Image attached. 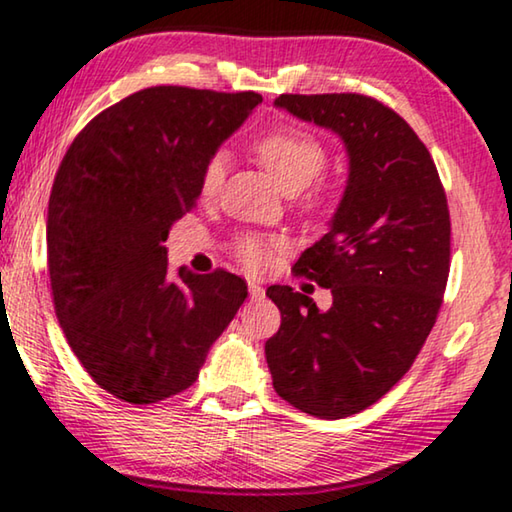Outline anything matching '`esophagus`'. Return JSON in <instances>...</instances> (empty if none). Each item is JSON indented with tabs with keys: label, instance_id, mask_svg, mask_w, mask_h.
I'll return each instance as SVG.
<instances>
[{
	"label": "esophagus",
	"instance_id": "1",
	"mask_svg": "<svg viewBox=\"0 0 512 512\" xmlns=\"http://www.w3.org/2000/svg\"><path fill=\"white\" fill-rule=\"evenodd\" d=\"M248 292H250V299H253V301L264 299V287L259 285V282H248Z\"/></svg>",
	"mask_w": 512,
	"mask_h": 512
}]
</instances>
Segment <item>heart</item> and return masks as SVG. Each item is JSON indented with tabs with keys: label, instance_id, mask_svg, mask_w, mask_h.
I'll return each mask as SVG.
<instances>
[{
	"label": "heart",
	"instance_id": "heart-1",
	"mask_svg": "<svg viewBox=\"0 0 512 512\" xmlns=\"http://www.w3.org/2000/svg\"><path fill=\"white\" fill-rule=\"evenodd\" d=\"M255 156L273 183L287 195H296L303 188H308L324 172L326 160H329L324 144L317 137L301 131H276L259 137L255 142ZM225 172L227 156L225 151H218V154H213L207 160L202 170L200 193L204 200H211V197L218 195ZM312 204H319V197H315ZM276 253V243L259 241L253 239V236H246V239L236 243V255L241 257V262L250 271H264L273 262Z\"/></svg>",
	"mask_w": 512,
	"mask_h": 512
}]
</instances>
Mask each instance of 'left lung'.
Segmentation results:
<instances>
[{
  "instance_id": "obj_1",
  "label": "left lung",
  "mask_w": 512,
  "mask_h": 512,
  "mask_svg": "<svg viewBox=\"0 0 512 512\" xmlns=\"http://www.w3.org/2000/svg\"><path fill=\"white\" fill-rule=\"evenodd\" d=\"M273 105L338 135L349 160L329 232L294 264L331 289V308L287 285L266 289L282 315L264 345L273 388L335 421L375 404L421 352L451 269V216L430 151L375 98L282 94Z\"/></svg>"
}]
</instances>
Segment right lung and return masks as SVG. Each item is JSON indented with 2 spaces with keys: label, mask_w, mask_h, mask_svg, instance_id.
I'll use <instances>...</instances> for the list:
<instances>
[{
  "label": "right lung",
  "mask_w": 512,
  "mask_h": 512,
  "mask_svg": "<svg viewBox=\"0 0 512 512\" xmlns=\"http://www.w3.org/2000/svg\"><path fill=\"white\" fill-rule=\"evenodd\" d=\"M262 96L149 87L68 147L48 204V271L73 354L114 398L151 404L195 384L248 296L223 269H167V234L195 207L207 160Z\"/></svg>",
  "instance_id": "obj_1"
}]
</instances>
